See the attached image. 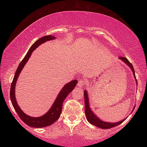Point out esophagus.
<instances>
[{
	"instance_id": "esophagus-1",
	"label": "esophagus",
	"mask_w": 147,
	"mask_h": 147,
	"mask_svg": "<svg viewBox=\"0 0 147 147\" xmlns=\"http://www.w3.org/2000/svg\"><path fill=\"white\" fill-rule=\"evenodd\" d=\"M85 81H84L83 79H80L78 83V87L79 88H82L83 87L85 86Z\"/></svg>"
}]
</instances>
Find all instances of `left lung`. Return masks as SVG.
<instances>
[{"mask_svg": "<svg viewBox=\"0 0 147 147\" xmlns=\"http://www.w3.org/2000/svg\"><path fill=\"white\" fill-rule=\"evenodd\" d=\"M119 59H121L122 61H123L126 65L128 66L130 68V69L133 73L134 78L136 80V84H138V82L136 80V77L135 75V71H134V69L132 65H131L130 62L128 60L127 58H124V57H119ZM84 100H85V115H86L87 120H88V121L89 123L93 124V125L97 126V127L102 129H109V128L115 127V126L119 125V124H121L124 120H126V118H127L126 117L124 119H123V120L117 122V123H108V122H105V121H102L101 119H99L98 117L96 116V115H95V114L93 113V111L91 110V109L90 108V105H89V95H88V91L85 90L84 91ZM134 109V108L132 109V111Z\"/></svg>", "mask_w": 147, "mask_h": 147, "instance_id": "obj_1", "label": "left lung"}]
</instances>
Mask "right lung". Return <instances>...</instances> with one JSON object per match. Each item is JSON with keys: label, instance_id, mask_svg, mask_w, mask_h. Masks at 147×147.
I'll return each mask as SVG.
<instances>
[{"label": "right lung", "instance_id": "right-lung-1", "mask_svg": "<svg viewBox=\"0 0 147 147\" xmlns=\"http://www.w3.org/2000/svg\"><path fill=\"white\" fill-rule=\"evenodd\" d=\"M56 37L54 36H43V38L39 39L37 40L35 43L32 45L30 49L26 56H24L23 60L21 61V63H19L18 67H17V71L15 73L14 78L13 79V82H12L11 85V89H10V99L13 105L15 110L16 111L17 113L18 114L19 117L23 121L24 123L29 126L34 128H43L46 127V126H49L51 124H53L54 122L56 121L59 119L60 114L61 113L62 110V105H63V102L65 99L66 98L68 94L71 93V92L73 90V89L75 88L76 85L78 83V80H74L69 82L67 83L65 85L61 91H59L58 96H57L56 98L54 100V103L49 110L47 112L44 114L41 117H33L29 116L26 115V113L23 112L20 108L17 102V100L16 98V86L17 80H18L19 76L20 73H21V71L23 70L24 67L28 62L29 58H30L32 55V53L33 51L36 49L37 47H38L40 45L43 44V43L51 40H53L55 39Z\"/></svg>", "mask_w": 147, "mask_h": 147}]
</instances>
